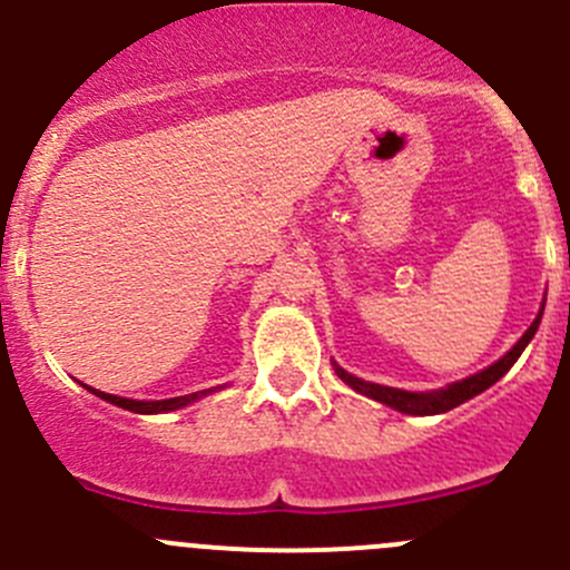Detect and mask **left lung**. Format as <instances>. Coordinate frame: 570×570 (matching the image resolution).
<instances>
[{"mask_svg":"<svg viewBox=\"0 0 570 570\" xmlns=\"http://www.w3.org/2000/svg\"><path fill=\"white\" fill-rule=\"evenodd\" d=\"M540 317H543V308H540V314L534 317V322L530 327H527L524 336L515 342V347L510 350L508 355H502V358L497 361L493 366H488V370L476 372V375L465 377L461 383H452V386L441 389V392H433V394H413V392H402V389H389V386H377V383H366L361 381V377L350 375V372H344L342 366H336V375L342 377L344 383H347L350 389H355L358 394H366L372 396V400L383 402V405L389 407H396V411L402 413H411V416H430V413H446L452 411V407H458L461 402L471 400V396H476L480 392H485L488 386H493V383L499 381V377L504 375V372L510 370V366L519 361V355L524 353V347L530 344V338L534 336V331H538L540 325Z\"/></svg>","mask_w":570,"mask_h":570,"instance_id":"obj_1","label":"left lung"}]
</instances>
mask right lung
Wrapping results in <instances>:
<instances>
[{
    "label": "right lung",
    "instance_id": "right-lung-1",
    "mask_svg": "<svg viewBox=\"0 0 570 570\" xmlns=\"http://www.w3.org/2000/svg\"><path fill=\"white\" fill-rule=\"evenodd\" d=\"M90 389V386H88ZM96 396H101V400L112 402V405L118 407H126V411H135V413H165V411H176V407H184L189 405L193 400H198V396H204L206 392L200 394H184V396H174V400H154V402H142V400H126V396H115V394H105L99 392V389H90Z\"/></svg>",
    "mask_w": 570,
    "mask_h": 570
}]
</instances>
